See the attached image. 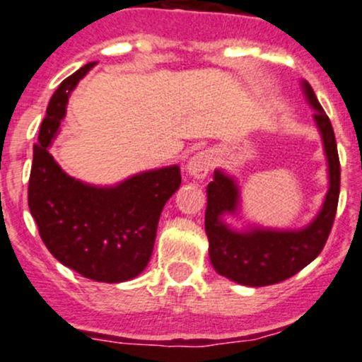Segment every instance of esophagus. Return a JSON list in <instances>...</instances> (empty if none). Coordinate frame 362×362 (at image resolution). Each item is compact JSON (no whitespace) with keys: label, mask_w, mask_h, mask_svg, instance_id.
<instances>
[{"label":"esophagus","mask_w":362,"mask_h":362,"mask_svg":"<svg viewBox=\"0 0 362 362\" xmlns=\"http://www.w3.org/2000/svg\"><path fill=\"white\" fill-rule=\"evenodd\" d=\"M214 153L211 149H204V151H199L190 158L189 163H187V172L190 177L194 178H204L207 173L211 172L214 167Z\"/></svg>","instance_id":"34e87169"}]
</instances>
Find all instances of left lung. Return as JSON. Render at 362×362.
I'll use <instances>...</instances> for the list:
<instances>
[{
    "label": "left lung",
    "instance_id": "left-lung-1",
    "mask_svg": "<svg viewBox=\"0 0 362 362\" xmlns=\"http://www.w3.org/2000/svg\"><path fill=\"white\" fill-rule=\"evenodd\" d=\"M310 105L317 110L315 120L322 132L328 160L330 187L315 221L300 231H252L230 230L221 214L235 213L238 206V187L233 178L216 170L214 180L207 185L206 233L209 257L216 272L243 286H269L289 279L320 255L334 226L340 192V161L334 127L327 117L317 95L308 83H303Z\"/></svg>",
    "mask_w": 362,
    "mask_h": 362
}]
</instances>
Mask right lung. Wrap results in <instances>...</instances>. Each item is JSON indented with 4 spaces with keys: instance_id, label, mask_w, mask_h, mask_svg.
I'll return each mask as SVG.
<instances>
[{
    "instance_id": "right-lung-1",
    "label": "right lung",
    "mask_w": 362,
    "mask_h": 362,
    "mask_svg": "<svg viewBox=\"0 0 362 362\" xmlns=\"http://www.w3.org/2000/svg\"><path fill=\"white\" fill-rule=\"evenodd\" d=\"M95 66L88 62L57 86L34 144L28 209L47 250L66 267L98 282H122L144 271L158 221L180 187L177 165L127 178L115 187H93L66 175L49 146L66 114L68 95Z\"/></svg>"
}]
</instances>
